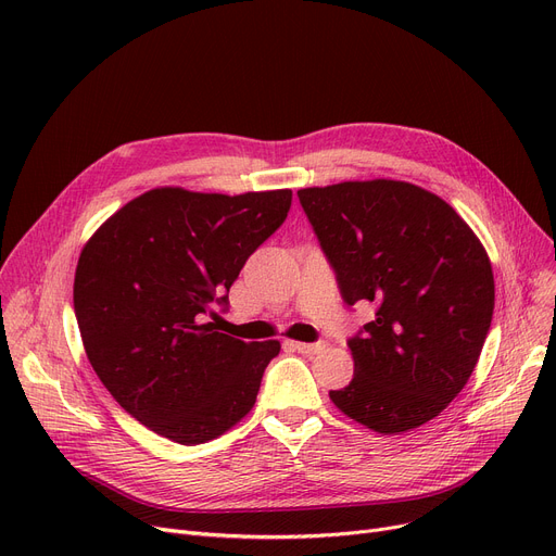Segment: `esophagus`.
Instances as JSON below:
<instances>
[{
    "mask_svg": "<svg viewBox=\"0 0 556 556\" xmlns=\"http://www.w3.org/2000/svg\"><path fill=\"white\" fill-rule=\"evenodd\" d=\"M288 346L300 354H319L323 349H327L325 342H288Z\"/></svg>",
    "mask_w": 556,
    "mask_h": 556,
    "instance_id": "esophagus-1",
    "label": "esophagus"
}]
</instances>
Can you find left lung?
Returning a JSON list of instances; mask_svg holds the SVG:
<instances>
[{
  "instance_id": "1",
  "label": "left lung",
  "mask_w": 556,
  "mask_h": 556,
  "mask_svg": "<svg viewBox=\"0 0 556 556\" xmlns=\"http://www.w3.org/2000/svg\"><path fill=\"white\" fill-rule=\"evenodd\" d=\"M336 270L342 300L376 304L349 340L354 378L329 396L374 432L434 419L473 374L493 315V270L476 231L446 200L401 180L298 191Z\"/></svg>"
}]
</instances>
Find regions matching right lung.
I'll return each mask as SVG.
<instances>
[{
	"label": "right lung",
	"instance_id": "add662e5",
	"mask_svg": "<svg viewBox=\"0 0 556 556\" xmlns=\"http://www.w3.org/2000/svg\"><path fill=\"white\" fill-rule=\"evenodd\" d=\"M293 191H146L85 243L74 275L83 346L128 415L166 440H216L254 407L279 340L202 323L248 256L286 220Z\"/></svg>",
	"mask_w": 556,
	"mask_h": 556
}]
</instances>
